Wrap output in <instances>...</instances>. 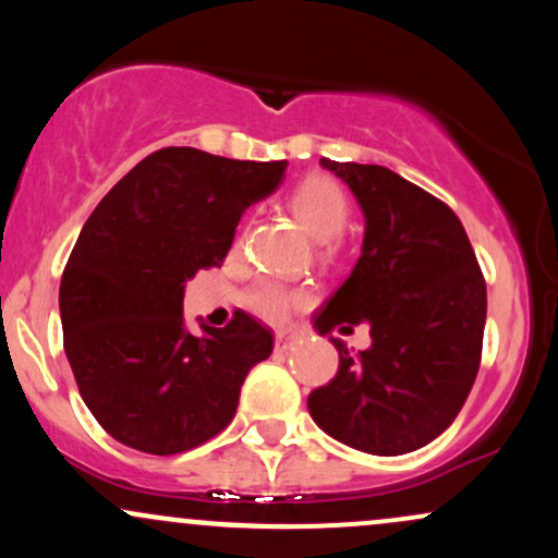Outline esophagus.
<instances>
[{"label": "esophagus", "mask_w": 558, "mask_h": 558, "mask_svg": "<svg viewBox=\"0 0 558 558\" xmlns=\"http://www.w3.org/2000/svg\"><path fill=\"white\" fill-rule=\"evenodd\" d=\"M291 345H293L291 332H278V336H275V351H288Z\"/></svg>", "instance_id": "obj_1"}]
</instances>
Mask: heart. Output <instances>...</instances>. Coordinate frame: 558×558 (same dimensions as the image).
Wrapping results in <instances>:
<instances>
[{"instance_id": "obj_1", "label": "heart", "mask_w": 558, "mask_h": 558, "mask_svg": "<svg viewBox=\"0 0 558 558\" xmlns=\"http://www.w3.org/2000/svg\"><path fill=\"white\" fill-rule=\"evenodd\" d=\"M291 207L306 230L319 241L336 239L345 228L351 204L345 191L328 175H310L291 194ZM306 299L304 291L288 288L275 280H262L248 291V306L270 323H283L291 310Z\"/></svg>"}]
</instances>
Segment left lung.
<instances>
[{"instance_id":"left-lung-1","label":"left lung","mask_w":558,"mask_h":558,"mask_svg":"<svg viewBox=\"0 0 558 558\" xmlns=\"http://www.w3.org/2000/svg\"><path fill=\"white\" fill-rule=\"evenodd\" d=\"M360 198L367 230L349 280L317 312V330L367 323L373 345L310 393L312 420L341 444L399 457L430 444L462 412L485 330V278L448 204L380 165L323 157Z\"/></svg>"}]
</instances>
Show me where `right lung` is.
I'll list each match as a JSON object with an SVG mask.
<instances>
[{
	"label": "right lung",
	"instance_id": "obj_1",
	"mask_svg": "<svg viewBox=\"0 0 558 558\" xmlns=\"http://www.w3.org/2000/svg\"><path fill=\"white\" fill-rule=\"evenodd\" d=\"M288 162L168 146L133 168L83 226L62 272L65 354L92 414L120 444L172 457L226 430L272 332L246 312L183 328V283L222 265L243 209Z\"/></svg>",
	"mask_w": 558,
	"mask_h": 558
}]
</instances>
